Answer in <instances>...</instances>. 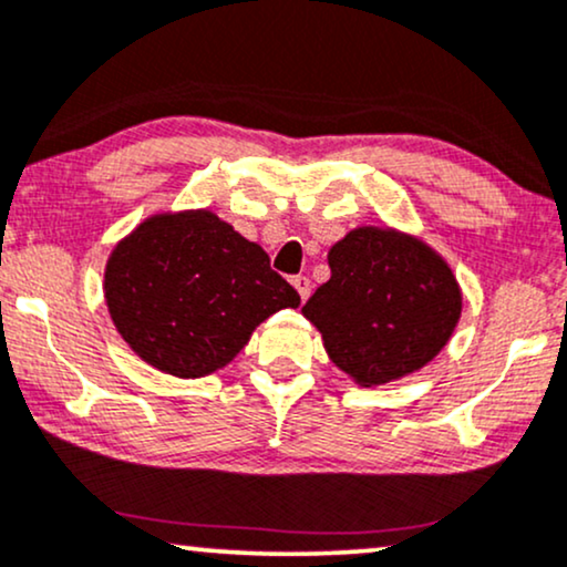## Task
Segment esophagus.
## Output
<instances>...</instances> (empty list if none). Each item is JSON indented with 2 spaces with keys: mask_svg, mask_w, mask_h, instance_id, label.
Listing matches in <instances>:
<instances>
[{
  "mask_svg": "<svg viewBox=\"0 0 567 567\" xmlns=\"http://www.w3.org/2000/svg\"><path fill=\"white\" fill-rule=\"evenodd\" d=\"M292 288L298 290V296H301V301H306V298L311 296V279L303 277V275L292 277Z\"/></svg>",
  "mask_w": 567,
  "mask_h": 567,
  "instance_id": "34e87169",
  "label": "esophagus"
}]
</instances>
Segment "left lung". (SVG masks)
Segmentation results:
<instances>
[{
  "instance_id": "8db88e82",
  "label": "left lung",
  "mask_w": 567,
  "mask_h": 567,
  "mask_svg": "<svg viewBox=\"0 0 567 567\" xmlns=\"http://www.w3.org/2000/svg\"><path fill=\"white\" fill-rule=\"evenodd\" d=\"M330 279L306 301L330 359L359 385L422 370L449 343L462 313L454 271L417 237L351 229L327 254Z\"/></svg>"
}]
</instances>
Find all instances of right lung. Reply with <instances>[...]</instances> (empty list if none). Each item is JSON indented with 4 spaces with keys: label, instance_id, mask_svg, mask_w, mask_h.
I'll list each match as a JSON object with an SVG mask.
<instances>
[{
    "label": "right lung",
    "instance_id": "right-lung-1",
    "mask_svg": "<svg viewBox=\"0 0 567 567\" xmlns=\"http://www.w3.org/2000/svg\"><path fill=\"white\" fill-rule=\"evenodd\" d=\"M105 301L136 357L174 378H203L301 296L271 271L261 245L210 210H179L145 218L115 245Z\"/></svg>",
    "mask_w": 567,
    "mask_h": 567
}]
</instances>
